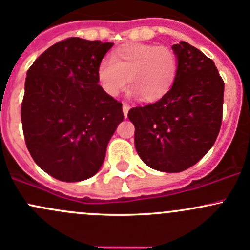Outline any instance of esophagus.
I'll return each mask as SVG.
<instances>
[{
    "mask_svg": "<svg viewBox=\"0 0 250 250\" xmlns=\"http://www.w3.org/2000/svg\"><path fill=\"white\" fill-rule=\"evenodd\" d=\"M128 109H130V106H128V104H126V102H124V104H123V112H124V117L125 118L127 117Z\"/></svg>",
    "mask_w": 250,
    "mask_h": 250,
    "instance_id": "1",
    "label": "esophagus"
}]
</instances>
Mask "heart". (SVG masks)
Listing matches in <instances>:
<instances>
[{"instance_id":"obj_1","label":"heart","mask_w":250,"mask_h":250,"mask_svg":"<svg viewBox=\"0 0 250 250\" xmlns=\"http://www.w3.org/2000/svg\"><path fill=\"white\" fill-rule=\"evenodd\" d=\"M179 72V60L172 49L153 44H130L119 48L100 62L97 78L104 91L117 96L126 83L130 94L143 101L156 102L173 87Z\"/></svg>"}]
</instances>
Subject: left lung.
<instances>
[{"label":"left lung","instance_id":"left-lung-1","mask_svg":"<svg viewBox=\"0 0 250 250\" xmlns=\"http://www.w3.org/2000/svg\"><path fill=\"white\" fill-rule=\"evenodd\" d=\"M179 72L155 104L133 107L135 146L143 163L177 173L199 163L214 144L223 120L224 81L212 59L187 42L172 45Z\"/></svg>","mask_w":250,"mask_h":250}]
</instances>
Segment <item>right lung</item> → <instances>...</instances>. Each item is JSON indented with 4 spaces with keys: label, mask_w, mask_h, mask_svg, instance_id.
I'll return each instance as SVG.
<instances>
[{
    "label": "right lung",
    "mask_w": 250,
    "mask_h": 250,
    "mask_svg": "<svg viewBox=\"0 0 250 250\" xmlns=\"http://www.w3.org/2000/svg\"><path fill=\"white\" fill-rule=\"evenodd\" d=\"M112 47L71 37L48 48L27 71L20 113L25 143L35 163L59 181L96 174L124 119L122 102L107 95L97 78Z\"/></svg>",
    "instance_id": "1"
}]
</instances>
